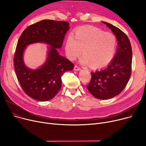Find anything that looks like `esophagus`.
I'll return each instance as SVG.
<instances>
[{
    "mask_svg": "<svg viewBox=\"0 0 146 146\" xmlns=\"http://www.w3.org/2000/svg\"><path fill=\"white\" fill-rule=\"evenodd\" d=\"M74 70H77V71H79V70H81V68L80 67H79L77 65H75L74 67Z\"/></svg>",
    "mask_w": 146,
    "mask_h": 146,
    "instance_id": "1",
    "label": "esophagus"
}]
</instances>
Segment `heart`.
<instances>
[{
  "label": "heart",
  "instance_id": "b5f03b06",
  "mask_svg": "<svg viewBox=\"0 0 146 146\" xmlns=\"http://www.w3.org/2000/svg\"><path fill=\"white\" fill-rule=\"evenodd\" d=\"M117 45L116 37L112 33H104L94 27H83L76 29L73 35L68 36L65 48L67 57L72 60L79 56L83 49L82 64L101 68L111 62Z\"/></svg>",
  "mask_w": 146,
  "mask_h": 146
}]
</instances>
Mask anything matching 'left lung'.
<instances>
[{
	"label": "left lung",
	"instance_id": "1",
	"mask_svg": "<svg viewBox=\"0 0 146 146\" xmlns=\"http://www.w3.org/2000/svg\"><path fill=\"white\" fill-rule=\"evenodd\" d=\"M115 35L118 47L113 59L106 68L91 72L87 86L94 97L107 99L119 94L125 88L131 74L132 48L127 35L118 28L102 22Z\"/></svg>",
	"mask_w": 146,
	"mask_h": 146
}]
</instances>
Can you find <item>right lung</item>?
Segmentation results:
<instances>
[{"mask_svg": "<svg viewBox=\"0 0 146 146\" xmlns=\"http://www.w3.org/2000/svg\"><path fill=\"white\" fill-rule=\"evenodd\" d=\"M68 29L67 22L45 19L28 26L19 38L13 57L15 73L24 92L36 101H49L54 97L61 87V76L74 68L73 63L57 51L62 47ZM34 42H45L50 47L45 64L33 71L26 67L22 56L26 45Z\"/></svg>", "mask_w": 146, "mask_h": 146, "instance_id": "1", "label": "right lung"}]
</instances>
